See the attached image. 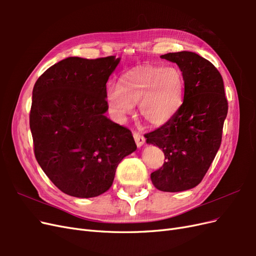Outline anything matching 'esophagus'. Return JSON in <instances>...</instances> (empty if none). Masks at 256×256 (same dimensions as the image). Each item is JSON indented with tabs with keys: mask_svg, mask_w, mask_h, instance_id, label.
Returning a JSON list of instances; mask_svg holds the SVG:
<instances>
[{
	"mask_svg": "<svg viewBox=\"0 0 256 256\" xmlns=\"http://www.w3.org/2000/svg\"><path fill=\"white\" fill-rule=\"evenodd\" d=\"M134 138L138 147H141L145 143V138L140 132H134Z\"/></svg>",
	"mask_w": 256,
	"mask_h": 256,
	"instance_id": "34e87169",
	"label": "esophagus"
}]
</instances>
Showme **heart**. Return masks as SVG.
Wrapping results in <instances>:
<instances>
[{
  "label": "heart",
  "mask_w": 256,
  "mask_h": 256,
  "mask_svg": "<svg viewBox=\"0 0 256 256\" xmlns=\"http://www.w3.org/2000/svg\"><path fill=\"white\" fill-rule=\"evenodd\" d=\"M184 78L174 66H138L120 76L118 85L109 88L106 102L113 118L124 122L138 109L154 126L171 120L184 104Z\"/></svg>",
  "instance_id": "obj_1"
}]
</instances>
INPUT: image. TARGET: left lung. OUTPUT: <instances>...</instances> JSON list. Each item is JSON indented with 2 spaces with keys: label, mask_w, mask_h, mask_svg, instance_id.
Segmentation results:
<instances>
[{
  "label": "left lung",
  "mask_w": 256,
  "mask_h": 256,
  "mask_svg": "<svg viewBox=\"0 0 256 256\" xmlns=\"http://www.w3.org/2000/svg\"><path fill=\"white\" fill-rule=\"evenodd\" d=\"M161 58L176 63L184 78V104L174 118L145 134L146 142L164 152V164L150 174L164 192L194 188L204 178L222 141L228 99L222 76L210 62L189 51Z\"/></svg>",
  "instance_id": "obj_1"
}]
</instances>
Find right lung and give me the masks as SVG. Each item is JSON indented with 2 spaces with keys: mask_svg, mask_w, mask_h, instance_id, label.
<instances>
[{
  "mask_svg": "<svg viewBox=\"0 0 256 256\" xmlns=\"http://www.w3.org/2000/svg\"><path fill=\"white\" fill-rule=\"evenodd\" d=\"M115 56L67 58L37 79L30 111L34 154L68 196L94 198L111 188L124 157L136 150L131 131L104 115Z\"/></svg>",
  "mask_w": 256,
  "mask_h": 256,
  "instance_id": "obj_1",
  "label": "right lung"
}]
</instances>
